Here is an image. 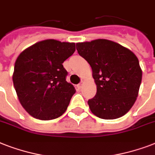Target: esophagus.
<instances>
[{
  "label": "esophagus",
  "mask_w": 155,
  "mask_h": 155,
  "mask_svg": "<svg viewBox=\"0 0 155 155\" xmlns=\"http://www.w3.org/2000/svg\"><path fill=\"white\" fill-rule=\"evenodd\" d=\"M83 85H84V81H81V82H80V84L77 85V87H79V88H82Z\"/></svg>",
  "instance_id": "1"
}]
</instances>
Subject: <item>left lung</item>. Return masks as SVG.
<instances>
[{"label": "left lung", "instance_id": "obj_1", "mask_svg": "<svg viewBox=\"0 0 155 155\" xmlns=\"http://www.w3.org/2000/svg\"><path fill=\"white\" fill-rule=\"evenodd\" d=\"M80 56L89 63L97 95L87 104L94 115L113 120L130 111L137 100L142 71L130 49L107 39L76 43Z\"/></svg>", "mask_w": 155, "mask_h": 155}]
</instances>
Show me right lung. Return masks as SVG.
Wrapping results in <instances>:
<instances>
[{
  "label": "right lung",
  "mask_w": 155,
  "mask_h": 155,
  "mask_svg": "<svg viewBox=\"0 0 155 155\" xmlns=\"http://www.w3.org/2000/svg\"><path fill=\"white\" fill-rule=\"evenodd\" d=\"M75 51L74 42L47 39L18 55L13 86L21 104L33 117L48 120L65 113L75 89L66 81L68 71L63 63Z\"/></svg>",
  "instance_id": "obj_1"
}]
</instances>
